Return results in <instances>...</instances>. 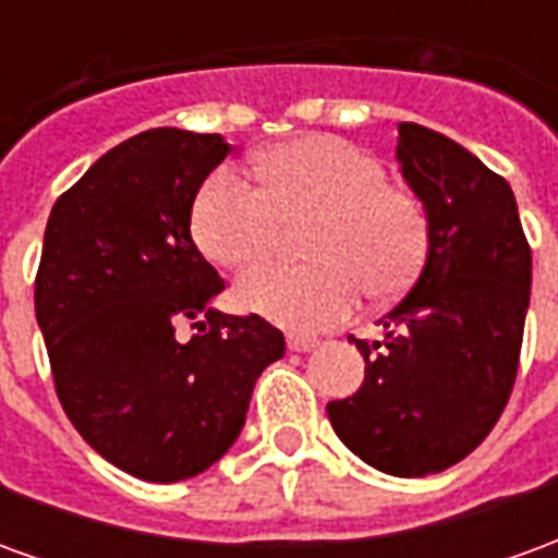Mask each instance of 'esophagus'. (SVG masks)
I'll list each match as a JSON object with an SVG mask.
<instances>
[{
  "label": "esophagus",
  "mask_w": 558,
  "mask_h": 558,
  "mask_svg": "<svg viewBox=\"0 0 558 558\" xmlns=\"http://www.w3.org/2000/svg\"><path fill=\"white\" fill-rule=\"evenodd\" d=\"M287 347H290V352H311L319 347V340L307 338V335H290V338H287Z\"/></svg>",
  "instance_id": "1"
}]
</instances>
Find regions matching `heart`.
<instances>
[{
  "instance_id": "1",
  "label": "heart",
  "mask_w": 558,
  "mask_h": 558,
  "mask_svg": "<svg viewBox=\"0 0 558 558\" xmlns=\"http://www.w3.org/2000/svg\"><path fill=\"white\" fill-rule=\"evenodd\" d=\"M259 187L218 170L194 199V242L227 268L266 259L280 227L311 218V263H268L244 275V311L290 328H326L367 290L395 299L418 278L427 256V215L410 191L386 182V167L364 148L328 134H304L254 158Z\"/></svg>"
}]
</instances>
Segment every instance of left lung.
<instances>
[{
    "mask_svg": "<svg viewBox=\"0 0 558 558\" xmlns=\"http://www.w3.org/2000/svg\"><path fill=\"white\" fill-rule=\"evenodd\" d=\"M398 163L424 203L427 259L379 319L383 340L350 338L364 383L328 418L364 463L421 478L472 454L511 398L532 251L511 184L460 143L400 122Z\"/></svg>",
    "mask_w": 558,
    "mask_h": 558,
    "instance_id": "left-lung-1",
    "label": "left lung"
}]
</instances>
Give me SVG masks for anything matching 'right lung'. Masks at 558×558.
Wrapping results in <instances>:
<instances>
[{
    "label": "right lung",
    "instance_id": "add662e5",
    "mask_svg": "<svg viewBox=\"0 0 558 558\" xmlns=\"http://www.w3.org/2000/svg\"><path fill=\"white\" fill-rule=\"evenodd\" d=\"M230 151L220 134L143 131L95 160L44 230L35 316L62 410L104 460L155 484L230 451L287 350L263 316L211 307L223 280L191 239L196 191ZM184 322L201 328L191 341Z\"/></svg>",
    "mask_w": 558,
    "mask_h": 558
}]
</instances>
